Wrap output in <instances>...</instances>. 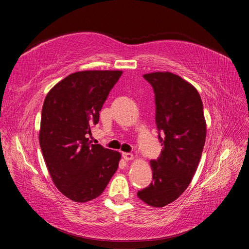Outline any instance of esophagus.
<instances>
[{"instance_id":"obj_1","label":"esophagus","mask_w":249,"mask_h":249,"mask_svg":"<svg viewBox=\"0 0 249 249\" xmlns=\"http://www.w3.org/2000/svg\"><path fill=\"white\" fill-rule=\"evenodd\" d=\"M123 157L125 161H130L134 159V155L132 153H123Z\"/></svg>"}]
</instances>
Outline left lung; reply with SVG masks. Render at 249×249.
Here are the masks:
<instances>
[{
	"label": "left lung",
	"mask_w": 249,
	"mask_h": 249,
	"mask_svg": "<svg viewBox=\"0 0 249 249\" xmlns=\"http://www.w3.org/2000/svg\"><path fill=\"white\" fill-rule=\"evenodd\" d=\"M143 78L154 88L163 149L158 160L150 161L153 182L137 195L146 205L162 208L178 199L191 183L205 146L207 124L200 95L189 82L169 71Z\"/></svg>",
	"instance_id": "8db88e82"
}]
</instances>
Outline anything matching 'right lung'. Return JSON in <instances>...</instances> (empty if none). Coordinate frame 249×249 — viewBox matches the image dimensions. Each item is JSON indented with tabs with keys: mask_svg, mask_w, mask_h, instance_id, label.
Wrapping results in <instances>:
<instances>
[{
	"mask_svg": "<svg viewBox=\"0 0 249 249\" xmlns=\"http://www.w3.org/2000/svg\"><path fill=\"white\" fill-rule=\"evenodd\" d=\"M122 71L73 72L53 87L44 100L39 144L58 190L76 202L103 193L122 155L91 144L87 138Z\"/></svg>",
	"mask_w": 249,
	"mask_h": 249,
	"instance_id": "right-lung-1",
	"label": "right lung"
}]
</instances>
